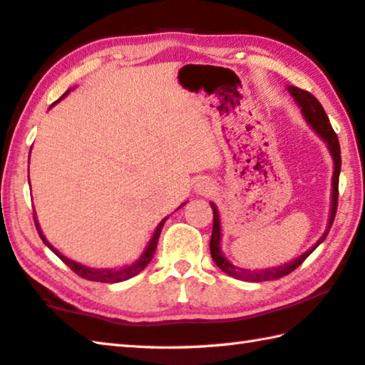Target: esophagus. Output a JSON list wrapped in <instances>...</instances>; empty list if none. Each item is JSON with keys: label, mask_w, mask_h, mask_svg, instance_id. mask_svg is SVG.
<instances>
[{"label": "esophagus", "mask_w": 365, "mask_h": 365, "mask_svg": "<svg viewBox=\"0 0 365 365\" xmlns=\"http://www.w3.org/2000/svg\"><path fill=\"white\" fill-rule=\"evenodd\" d=\"M195 190L197 195H202V196H209L212 191H214V185H212L209 180H197L195 185Z\"/></svg>", "instance_id": "obj_1"}]
</instances>
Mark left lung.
<instances>
[{
	"instance_id": "left-lung-1",
	"label": "left lung",
	"mask_w": 365,
	"mask_h": 365,
	"mask_svg": "<svg viewBox=\"0 0 365 365\" xmlns=\"http://www.w3.org/2000/svg\"><path fill=\"white\" fill-rule=\"evenodd\" d=\"M287 91L290 92V96L294 97L295 103L300 107L302 115L304 118L311 129H313L317 135H319L324 142H326L329 153L334 160V175H332V202H330V215H329V225L326 233H324L314 246H311L304 254L300 257L294 258L289 263L279 264V267H271V268H264V269H246V268H240L236 264L231 263L227 257L223 255L220 242H222V225H220V214H218V209L214 202H210V207L214 210V227H212V236H210V255L212 260L215 262V264L220 268L223 273H227L230 276L236 277V279H242V281H250V282H262V281H271V279H279L282 276H287L289 273H292L295 268L300 267V264L307 260V258L313 254L314 249L319 246V244L326 240L329 235V230L332 227L334 218L336 214V202H339V177H340V169H341V156H340V143H339V137L330 125L329 118L324 111L322 105L319 101L309 94L308 91L298 89L295 86H287Z\"/></svg>"
}]
</instances>
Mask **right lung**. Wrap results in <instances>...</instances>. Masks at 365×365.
<instances>
[{
    "instance_id": "1",
    "label": "right lung",
    "mask_w": 365,
    "mask_h": 365,
    "mask_svg": "<svg viewBox=\"0 0 365 365\" xmlns=\"http://www.w3.org/2000/svg\"><path fill=\"white\" fill-rule=\"evenodd\" d=\"M68 92H70V89H68L67 92H65V94H63L61 98H58L57 102H61L62 98L68 94ZM57 102H54L52 105H56ZM183 204H187V202H183ZM183 204L178 205V209L183 207ZM33 218H35V227H36V230H38L39 237H41L46 246H48L52 252H54V254H56L58 258H61V260H62L65 264H67V267H70L73 271H75V273H76L78 276L84 277V279L96 281V282H108V284L128 281V279H130V277H134L135 274H138V273H140V271H143L145 268H147V264L151 262V258H153V255H155V250H156V246H158V240H160L163 225H164L165 220H168V217H165V218H163V220L160 222V225H158L156 230H155L153 236H151L150 242L147 244V247H145L143 254L140 255V258H137V260H135L134 263L125 264V267H123V268H89V267H84V264L78 263V262H75V260H71V258H67L65 255H62L61 252H58L54 246H52V244H51L48 240H46V236L43 235L41 228H39V223H38V220H36V214H35V212H33Z\"/></svg>"
}]
</instances>
